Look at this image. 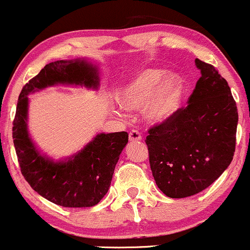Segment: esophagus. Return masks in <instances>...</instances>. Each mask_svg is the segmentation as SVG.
<instances>
[{"label":"esophagus","mask_w":250,"mask_h":250,"mask_svg":"<svg viewBox=\"0 0 250 250\" xmlns=\"http://www.w3.org/2000/svg\"><path fill=\"white\" fill-rule=\"evenodd\" d=\"M128 139H130V142H140V140H142V134L138 131L133 130L130 132V134H128Z\"/></svg>","instance_id":"obj_1"}]
</instances>
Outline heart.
I'll list each match as a JSON object with an SVG mask.
<instances>
[{"label":"heart","instance_id":"1","mask_svg":"<svg viewBox=\"0 0 250 250\" xmlns=\"http://www.w3.org/2000/svg\"><path fill=\"white\" fill-rule=\"evenodd\" d=\"M184 87V79L179 73L148 67L131 76L117 91V99L128 111L145 106L146 119L160 124L178 111Z\"/></svg>","mask_w":250,"mask_h":250}]
</instances>
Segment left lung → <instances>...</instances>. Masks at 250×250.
Returning <instances> with one entry per match:
<instances>
[{"label": "left lung", "mask_w": 250, "mask_h": 250, "mask_svg": "<svg viewBox=\"0 0 250 250\" xmlns=\"http://www.w3.org/2000/svg\"><path fill=\"white\" fill-rule=\"evenodd\" d=\"M201 77L188 98L146 138L155 184L173 199L210 186L233 160L239 114L227 81L210 64L195 58Z\"/></svg>", "instance_id": "left-lung-1"}]
</instances>
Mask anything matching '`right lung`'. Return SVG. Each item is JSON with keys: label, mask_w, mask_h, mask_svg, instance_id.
<instances>
[{"label": "right lung", "mask_w": 250, "mask_h": 250, "mask_svg": "<svg viewBox=\"0 0 250 250\" xmlns=\"http://www.w3.org/2000/svg\"><path fill=\"white\" fill-rule=\"evenodd\" d=\"M99 67L87 58L46 64L21 91L14 119L13 139L21 172L31 188L62 207H92L104 198L128 142L126 132L98 133L81 151L55 160L41 152L28 127L29 95L55 85L98 90Z\"/></svg>", "instance_id": "obj_1"}]
</instances>
